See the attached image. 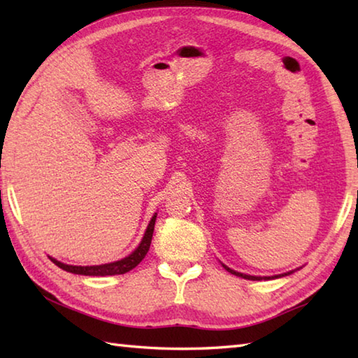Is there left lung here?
<instances>
[{
    "label": "left lung",
    "instance_id": "1",
    "mask_svg": "<svg viewBox=\"0 0 358 358\" xmlns=\"http://www.w3.org/2000/svg\"><path fill=\"white\" fill-rule=\"evenodd\" d=\"M224 266V264H223ZM224 269L227 271V272H231V273H234V275H237V277H241V278H246V280H263L262 277H254V275H246V273H240V272H235V271H232V269H229L227 268V266H224ZM291 273V272H289ZM285 275H287V273H285ZM280 277H283V275H280ZM271 277H264V280H269ZM272 278H278V275H275V277H272Z\"/></svg>",
    "mask_w": 358,
    "mask_h": 358
}]
</instances>
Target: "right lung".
<instances>
[{
  "mask_svg": "<svg viewBox=\"0 0 358 358\" xmlns=\"http://www.w3.org/2000/svg\"><path fill=\"white\" fill-rule=\"evenodd\" d=\"M155 220L157 214L152 217L150 223L146 229V234L140 243V246L136 248L134 252L123 258V260L108 263V264H100V266H71V264H64L62 262L55 260V258H50V260L55 263L58 268H62L63 271L72 272V273H78V275H120V273H126L129 271H132L136 264H138L144 257H146L148 250L150 248V241H152V234H154V226H155Z\"/></svg>",
  "mask_w": 358,
  "mask_h": 358,
  "instance_id": "right-lung-1",
  "label": "right lung"
}]
</instances>
